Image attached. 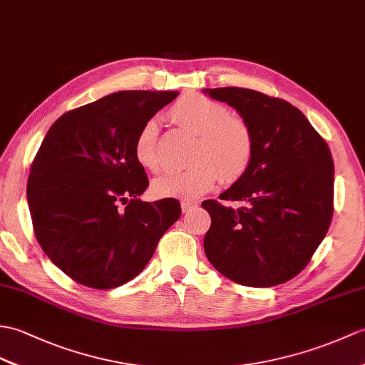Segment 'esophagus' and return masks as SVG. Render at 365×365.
<instances>
[{
	"label": "esophagus",
	"instance_id": "1",
	"mask_svg": "<svg viewBox=\"0 0 365 365\" xmlns=\"http://www.w3.org/2000/svg\"><path fill=\"white\" fill-rule=\"evenodd\" d=\"M197 207H199V203L194 202V200H183L182 202V211H183V213H190V211L196 210Z\"/></svg>",
	"mask_w": 365,
	"mask_h": 365
}]
</instances>
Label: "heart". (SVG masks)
Masks as SVG:
<instances>
[{
	"mask_svg": "<svg viewBox=\"0 0 365 365\" xmlns=\"http://www.w3.org/2000/svg\"><path fill=\"white\" fill-rule=\"evenodd\" d=\"M169 120L180 129L196 135L191 149V165L166 171L152 183L160 197L196 199L208 192L222 179L235 183L249 171L255 138L250 124L230 108L202 95H186L169 110ZM135 160L149 171L162 165L158 146V125L154 120L144 123L133 143Z\"/></svg>",
	"mask_w": 365,
	"mask_h": 365,
	"instance_id": "heart-1",
	"label": "heart"
}]
</instances>
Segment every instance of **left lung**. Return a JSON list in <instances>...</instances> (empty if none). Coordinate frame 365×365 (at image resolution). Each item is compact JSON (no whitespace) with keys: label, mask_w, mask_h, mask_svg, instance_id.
I'll return each mask as SVG.
<instances>
[{"label":"left lung","mask_w":365,"mask_h":365,"mask_svg":"<svg viewBox=\"0 0 365 365\" xmlns=\"http://www.w3.org/2000/svg\"><path fill=\"white\" fill-rule=\"evenodd\" d=\"M252 127V165L219 199L203 240L207 258L232 282L270 287L289 282L311 261L333 219L334 163L327 141L297 107L249 88L205 90Z\"/></svg>","instance_id":"8db88e82"}]
</instances>
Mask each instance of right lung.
Instances as JSON below:
<instances>
[{
	"instance_id": "1",
	"label": "right lung",
	"mask_w": 365,
	"mask_h": 365,
	"mask_svg": "<svg viewBox=\"0 0 365 365\" xmlns=\"http://www.w3.org/2000/svg\"><path fill=\"white\" fill-rule=\"evenodd\" d=\"M177 91H118L63 113L31 163L26 186L36 238L74 282L112 289L137 277L180 217L177 199H138L148 188L135 160L140 127Z\"/></svg>"
}]
</instances>
